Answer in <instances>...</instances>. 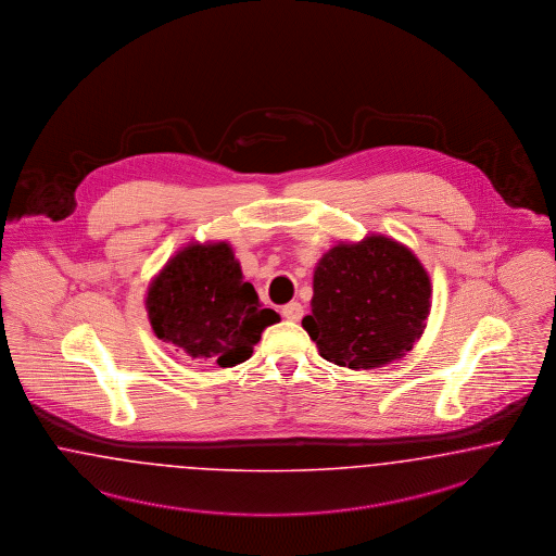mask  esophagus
Returning a JSON list of instances; mask_svg holds the SVG:
<instances>
[{
	"mask_svg": "<svg viewBox=\"0 0 556 556\" xmlns=\"http://www.w3.org/2000/svg\"><path fill=\"white\" fill-rule=\"evenodd\" d=\"M281 314H283V318H288L291 323H298L304 316V306L300 302H289L281 308Z\"/></svg>",
	"mask_w": 556,
	"mask_h": 556,
	"instance_id": "1",
	"label": "esophagus"
}]
</instances>
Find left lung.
Listing matches in <instances>:
<instances>
[{"label":"left lung","mask_w":556,"mask_h":556,"mask_svg":"<svg viewBox=\"0 0 556 556\" xmlns=\"http://www.w3.org/2000/svg\"><path fill=\"white\" fill-rule=\"evenodd\" d=\"M312 312L302 327L337 366L372 370L405 356L430 314V277L416 254L391 238L337 244L318 261Z\"/></svg>","instance_id":"obj_1"}]
</instances>
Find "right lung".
Instances as JSON below:
<instances>
[{
    "mask_svg": "<svg viewBox=\"0 0 556 556\" xmlns=\"http://www.w3.org/2000/svg\"><path fill=\"white\" fill-rule=\"evenodd\" d=\"M144 304L159 339L222 368L245 362L261 333L279 323L277 312L261 308L227 242L181 248L149 286Z\"/></svg>",
    "mask_w": 556,
    "mask_h": 556,
    "instance_id": "right-lung-1",
    "label": "right lung"
}]
</instances>
